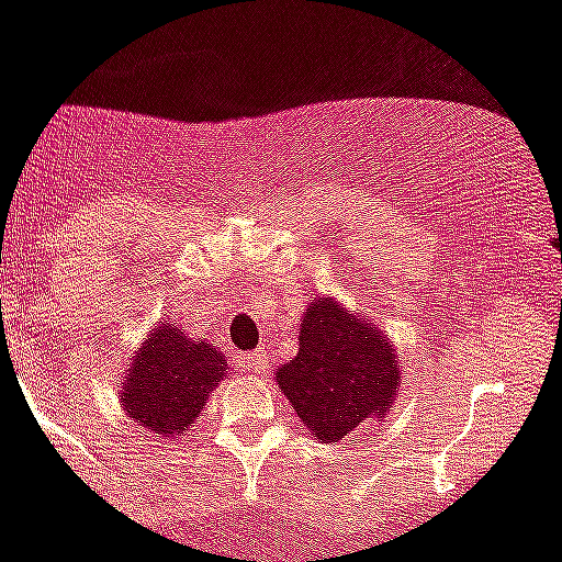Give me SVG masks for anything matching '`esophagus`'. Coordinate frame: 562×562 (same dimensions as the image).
<instances>
[{"mask_svg":"<svg viewBox=\"0 0 562 562\" xmlns=\"http://www.w3.org/2000/svg\"><path fill=\"white\" fill-rule=\"evenodd\" d=\"M265 367H267V356L261 350L248 352V356L243 358V372H245V375H259V372L265 370Z\"/></svg>","mask_w":562,"mask_h":562,"instance_id":"esophagus-1","label":"esophagus"}]
</instances>
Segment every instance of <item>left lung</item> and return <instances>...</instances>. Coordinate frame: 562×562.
Returning <instances> with one entry per match:
<instances>
[{
    "mask_svg": "<svg viewBox=\"0 0 562 562\" xmlns=\"http://www.w3.org/2000/svg\"><path fill=\"white\" fill-rule=\"evenodd\" d=\"M297 356L276 383L319 445L341 441L358 425H381L400 392V356L386 330L334 297H317L301 319Z\"/></svg>",
    "mask_w": 562,
    "mask_h": 562,
    "instance_id": "obj_1",
    "label": "left lung"
}]
</instances>
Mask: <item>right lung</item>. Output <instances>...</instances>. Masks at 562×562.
<instances>
[{
	"instance_id": "add662e5",
	"label": "right lung",
	"mask_w": 562,
	"mask_h": 562,
	"mask_svg": "<svg viewBox=\"0 0 562 562\" xmlns=\"http://www.w3.org/2000/svg\"><path fill=\"white\" fill-rule=\"evenodd\" d=\"M228 375V361L215 345L190 339L176 323L154 325L126 361L117 400L126 416L154 438L179 441L195 427L206 400Z\"/></svg>"
}]
</instances>
